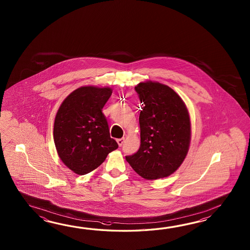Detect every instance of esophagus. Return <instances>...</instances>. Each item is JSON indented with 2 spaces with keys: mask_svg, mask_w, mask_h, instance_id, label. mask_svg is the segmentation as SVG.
<instances>
[{
  "mask_svg": "<svg viewBox=\"0 0 250 250\" xmlns=\"http://www.w3.org/2000/svg\"><path fill=\"white\" fill-rule=\"evenodd\" d=\"M117 143L120 146H122L123 143H124V138H119V139H117Z\"/></svg>",
  "mask_w": 250,
  "mask_h": 250,
  "instance_id": "1",
  "label": "esophagus"
}]
</instances>
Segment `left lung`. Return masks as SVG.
<instances>
[{"mask_svg": "<svg viewBox=\"0 0 250 250\" xmlns=\"http://www.w3.org/2000/svg\"><path fill=\"white\" fill-rule=\"evenodd\" d=\"M135 90L142 103L140 147L126 160L138 174L156 180L173 173L186 157L190 121L184 102L168 85L141 82Z\"/></svg>", "mask_w": 250, "mask_h": 250, "instance_id": "left-lung-1", "label": "left lung"}]
</instances>
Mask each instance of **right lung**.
<instances>
[{
	"mask_svg": "<svg viewBox=\"0 0 250 250\" xmlns=\"http://www.w3.org/2000/svg\"><path fill=\"white\" fill-rule=\"evenodd\" d=\"M109 87L82 86L62 102L54 121L53 139L59 156L75 173L95 170L118 148L110 137L103 108L112 95Z\"/></svg>",
	"mask_w": 250,
	"mask_h": 250,
	"instance_id": "right-lung-1",
	"label": "right lung"
}]
</instances>
